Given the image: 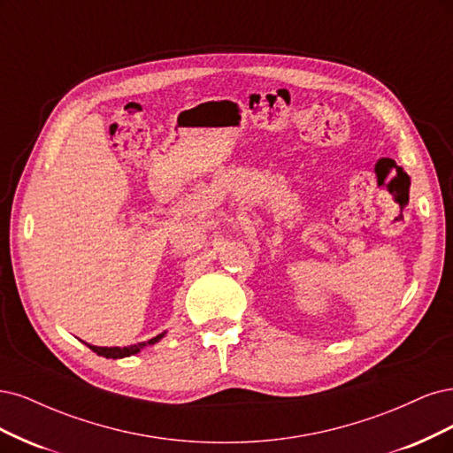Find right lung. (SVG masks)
<instances>
[{"label": "right lung", "mask_w": 453, "mask_h": 453, "mask_svg": "<svg viewBox=\"0 0 453 453\" xmlns=\"http://www.w3.org/2000/svg\"><path fill=\"white\" fill-rule=\"evenodd\" d=\"M164 334H165V333L157 334V337L150 339L149 342H139V344H131V346H124V348H119V346H114V348H104V346H92V344H86V346H88V348L92 349V352H96L97 356H104V357H112V359H120V357H129V356H135L137 352H141V349H142L144 346H149V344H156L157 341H162V339H164Z\"/></svg>", "instance_id": "add662e5"}]
</instances>
